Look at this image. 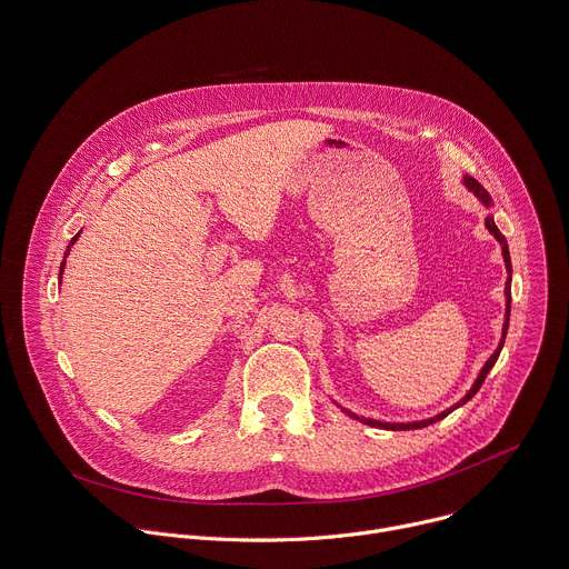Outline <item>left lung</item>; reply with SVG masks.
I'll use <instances>...</instances> for the list:
<instances>
[{
  "mask_svg": "<svg viewBox=\"0 0 569 569\" xmlns=\"http://www.w3.org/2000/svg\"><path fill=\"white\" fill-rule=\"evenodd\" d=\"M463 187L486 207V209H491L493 207V200H491V196H489V191H486L475 178H463ZM486 229H489L493 236H496V240L500 242V248H502V257H505V266H507V272H509V279H507V286H505V297H507V308H505V323H502V340H500V345H498V349L493 351V356L483 362V367L479 369V373H477V378H475V382H472V387L466 391V396H461L452 408H448V410H443V412H439V415H435V417H430V419H421V421H408V423H387V421H376V419H367V417H358L356 412H351V410H347V408H342V405H338L336 400V405L338 408L345 412V415H349L351 419H358L360 423H367V426H371V428H382V430H419V428H426V426H432V423H437V421H441V419H446L452 410H457V408H461L463 402H468L477 391H479V387H481V382H483V378L489 376V371L493 369V365L498 362V358H500V351H502V347H505V338H507V329H509V315H511V257H509V246H507V238L502 236V231L498 229V224H496V220H493V213H489L486 216Z\"/></svg>",
  "mask_w": 569,
  "mask_h": 569,
  "instance_id": "obj_1",
  "label": "left lung"
}]
</instances>
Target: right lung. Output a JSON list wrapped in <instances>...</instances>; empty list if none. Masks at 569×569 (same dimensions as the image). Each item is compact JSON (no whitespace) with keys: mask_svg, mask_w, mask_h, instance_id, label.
<instances>
[{"mask_svg":"<svg viewBox=\"0 0 569 569\" xmlns=\"http://www.w3.org/2000/svg\"><path fill=\"white\" fill-rule=\"evenodd\" d=\"M78 236H80V231H78V233H76V236H73V238H71V242H69V246H67V252H64V259H67V254H69V252H71V246H73V242H76V240H78ZM64 259H62V266H60V279H62V272H64Z\"/></svg>","mask_w":569,"mask_h":569,"instance_id":"1","label":"right lung"}]
</instances>
